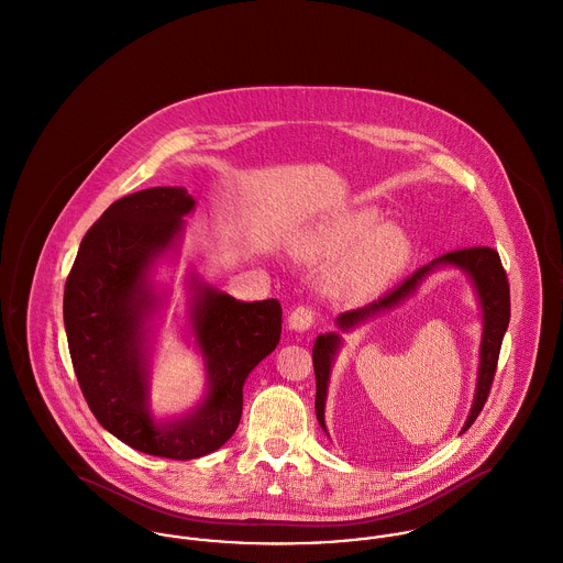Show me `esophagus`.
<instances>
[{
  "instance_id": "obj_1",
  "label": "esophagus",
  "mask_w": 563,
  "mask_h": 563,
  "mask_svg": "<svg viewBox=\"0 0 563 563\" xmlns=\"http://www.w3.org/2000/svg\"><path fill=\"white\" fill-rule=\"evenodd\" d=\"M316 322V311L309 305H300L289 316V329L294 331H309Z\"/></svg>"
}]
</instances>
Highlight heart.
Here are the masks:
<instances>
[{"instance_id": "obj_1", "label": "heart", "mask_w": 563, "mask_h": 563, "mask_svg": "<svg viewBox=\"0 0 563 563\" xmlns=\"http://www.w3.org/2000/svg\"><path fill=\"white\" fill-rule=\"evenodd\" d=\"M376 222V211H354L320 232L305 250V258L311 263L333 261L346 252L327 276V285L338 298L363 300L374 296L405 267L409 254L405 234L391 224L374 229Z\"/></svg>"}]
</instances>
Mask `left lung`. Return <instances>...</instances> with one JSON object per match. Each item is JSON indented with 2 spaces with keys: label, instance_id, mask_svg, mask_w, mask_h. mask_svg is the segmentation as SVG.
Wrapping results in <instances>:
<instances>
[{
  "label": "left lung",
  "instance_id": "1",
  "mask_svg": "<svg viewBox=\"0 0 563 563\" xmlns=\"http://www.w3.org/2000/svg\"><path fill=\"white\" fill-rule=\"evenodd\" d=\"M442 265H452L463 269L472 283L474 289L478 294V302L483 309V338H481V361H478V378H476V394H474V402L470 409V416L461 429V433H465L474 420L478 418V413L483 411V405L489 396L492 383H494V374H496V365H498V354H500V345L505 331L509 327V316H511V302H509V280L505 274V267L500 263V256L494 247L487 245H476V247H463V250H454L449 254H442L440 258L431 261L429 265L420 267L418 272H413L402 285H398L394 291H389L387 296H383L380 300L356 309V311H347L341 313L338 318L339 329L341 331H350L354 329L358 322L374 318L376 313L389 311L394 307H398L405 298H409L418 285L438 267ZM341 338L338 333H329V335H320L316 339L313 345V369H316V416L320 427L327 431L324 424V407H327V389H329V378H331V367L335 361Z\"/></svg>",
  "mask_w": 563,
  "mask_h": 563
}]
</instances>
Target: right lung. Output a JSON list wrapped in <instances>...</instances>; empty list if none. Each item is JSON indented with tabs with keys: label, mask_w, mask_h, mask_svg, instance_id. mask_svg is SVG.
Masks as SVG:
<instances>
[{
	"label": "right lung",
	"mask_w": 563,
	"mask_h": 563,
	"mask_svg": "<svg viewBox=\"0 0 563 563\" xmlns=\"http://www.w3.org/2000/svg\"><path fill=\"white\" fill-rule=\"evenodd\" d=\"M196 200L154 187L113 202L85 234L65 283V331L74 372L98 422L130 449L187 461L224 446L239 427L243 383L278 345L280 302H239L191 278V327L209 394L189 416L156 422L147 402L145 320L158 296L150 267L172 250Z\"/></svg>",
	"instance_id": "obj_1"
}]
</instances>
